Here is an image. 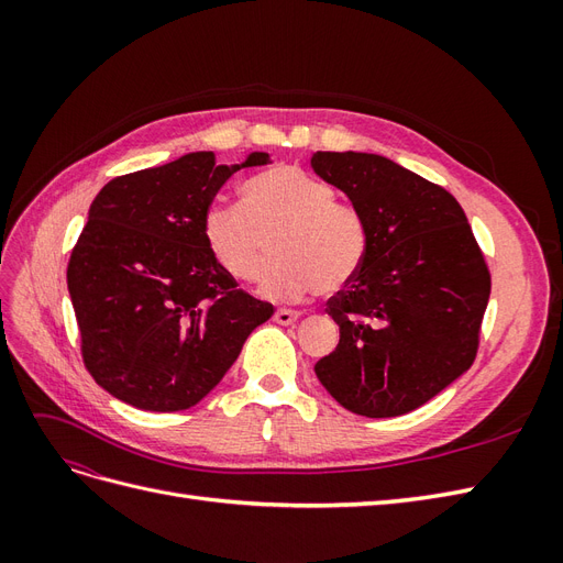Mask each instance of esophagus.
<instances>
[{
  "mask_svg": "<svg viewBox=\"0 0 563 563\" xmlns=\"http://www.w3.org/2000/svg\"><path fill=\"white\" fill-rule=\"evenodd\" d=\"M298 312H294V310H284V308H279L277 312H275V321L277 323H282V327H288V323H296L298 321Z\"/></svg>",
  "mask_w": 563,
  "mask_h": 563,
  "instance_id": "obj_1",
  "label": "esophagus"
}]
</instances>
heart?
Here are the masks:
<instances>
[{"label":"heart","instance_id":"1","mask_svg":"<svg viewBox=\"0 0 563 563\" xmlns=\"http://www.w3.org/2000/svg\"><path fill=\"white\" fill-rule=\"evenodd\" d=\"M242 209L213 203L201 218V236L216 265L234 282H253L267 258L261 294L300 300L340 294L360 275L368 249L362 213L335 201L329 183L294 164L272 166L244 180Z\"/></svg>","mask_w":563,"mask_h":563}]
</instances>
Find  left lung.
<instances>
[{
	"label": "left lung",
	"mask_w": 563,
	"mask_h": 563,
	"mask_svg": "<svg viewBox=\"0 0 563 563\" xmlns=\"http://www.w3.org/2000/svg\"><path fill=\"white\" fill-rule=\"evenodd\" d=\"M314 172L362 213L360 275L329 298L340 340L314 364L347 411L397 418L465 373L482 340L490 272L465 211L441 185L380 155L317 152Z\"/></svg>",
	"instance_id": "1"
}]
</instances>
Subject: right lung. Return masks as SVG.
Instances as JSON below:
<instances>
[{
    "label": "right lung",
    "mask_w": 563,
    "mask_h": 563,
    "mask_svg": "<svg viewBox=\"0 0 563 563\" xmlns=\"http://www.w3.org/2000/svg\"><path fill=\"white\" fill-rule=\"evenodd\" d=\"M244 164L190 152L112 178L89 209L67 263V288L91 378L119 401L174 413L223 380L246 338L275 314L216 265L201 218Z\"/></svg>",
    "instance_id": "obj_1"
}]
</instances>
